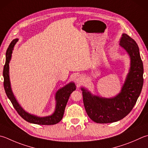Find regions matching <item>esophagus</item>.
<instances>
[{"mask_svg":"<svg viewBox=\"0 0 148 148\" xmlns=\"http://www.w3.org/2000/svg\"><path fill=\"white\" fill-rule=\"evenodd\" d=\"M75 82H76V83L77 84H80L82 81H83V77L82 76H81V75H77L76 77H75Z\"/></svg>","mask_w":148,"mask_h":148,"instance_id":"esophagus-1","label":"esophagus"}]
</instances>
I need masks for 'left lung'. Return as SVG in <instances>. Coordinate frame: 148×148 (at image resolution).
<instances>
[{
	"label": "left lung",
	"mask_w": 148,
	"mask_h": 148,
	"mask_svg": "<svg viewBox=\"0 0 148 148\" xmlns=\"http://www.w3.org/2000/svg\"><path fill=\"white\" fill-rule=\"evenodd\" d=\"M119 45L130 58L129 72L120 93L112 98H105L81 88L86 113L97 123H111L124 119L134 107L143 88L144 68L137 44L130 36L123 33Z\"/></svg>",
	"instance_id": "left-lung-1"
}]
</instances>
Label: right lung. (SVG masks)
I'll use <instances>...</instances> for the list:
<instances>
[{"label":"right lung","instance_id":"right-lung-1","mask_svg":"<svg viewBox=\"0 0 148 148\" xmlns=\"http://www.w3.org/2000/svg\"><path fill=\"white\" fill-rule=\"evenodd\" d=\"M18 40V38H15L12 41L5 53V62L3 69L4 77V87L8 99L12 103L14 108L15 109L17 113L22 119L25 121L32 124L39 125H53L58 123L62 120L64 113L65 108L68 101L71 93L76 90V86L73 82L68 83V84L64 86L63 88L58 90L55 93V99L56 101L55 111L51 115L46 116H38L37 115H32L28 112H26L21 106L19 104L17 100L16 99L15 95L12 91L11 83L10 80V67L9 64L12 58L13 50L15 44Z\"/></svg>","mask_w":148,"mask_h":148}]
</instances>
